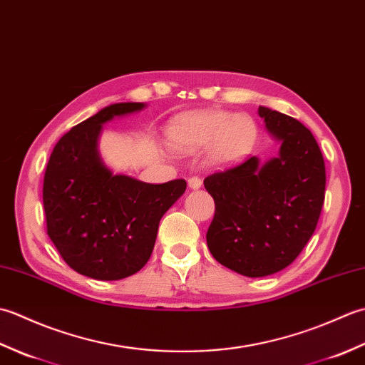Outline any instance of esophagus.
I'll use <instances>...</instances> for the list:
<instances>
[{
    "instance_id": "1",
    "label": "esophagus",
    "mask_w": 365,
    "mask_h": 365,
    "mask_svg": "<svg viewBox=\"0 0 365 365\" xmlns=\"http://www.w3.org/2000/svg\"><path fill=\"white\" fill-rule=\"evenodd\" d=\"M200 185H202V180H200L199 177H190L188 178V187L191 190H199Z\"/></svg>"
}]
</instances>
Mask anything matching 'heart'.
<instances>
[{"mask_svg":"<svg viewBox=\"0 0 365 365\" xmlns=\"http://www.w3.org/2000/svg\"><path fill=\"white\" fill-rule=\"evenodd\" d=\"M257 122L245 113L222 110L178 114L166 128L168 144L177 152H197L207 147L215 165H230L250 155L257 143Z\"/></svg>","mask_w":365,"mask_h":365,"instance_id":"obj_1","label":"heart"}]
</instances>
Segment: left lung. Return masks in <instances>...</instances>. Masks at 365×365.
<instances>
[{
  "label": "left lung",
  "instance_id": "left-lung-1",
  "mask_svg": "<svg viewBox=\"0 0 365 365\" xmlns=\"http://www.w3.org/2000/svg\"><path fill=\"white\" fill-rule=\"evenodd\" d=\"M259 115L281 144L277 157H250L204 180L215 200L208 250L221 265L247 277L274 274L298 257L319 222L327 187L311 130L265 106Z\"/></svg>",
  "mask_w": 365,
  "mask_h": 365
}]
</instances>
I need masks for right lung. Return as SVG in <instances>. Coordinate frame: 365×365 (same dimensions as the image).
I'll use <instances>...</instances> for the list:
<instances>
[{"mask_svg": "<svg viewBox=\"0 0 365 365\" xmlns=\"http://www.w3.org/2000/svg\"><path fill=\"white\" fill-rule=\"evenodd\" d=\"M145 103H114L59 139L43 177L46 232L76 273L119 281L150 259L158 224L187 190L183 178L161 185L113 174L98 152L103 123Z\"/></svg>", "mask_w": 365, "mask_h": 365, "instance_id": "right-lung-1", "label": "right lung"}]
</instances>
